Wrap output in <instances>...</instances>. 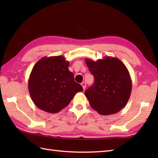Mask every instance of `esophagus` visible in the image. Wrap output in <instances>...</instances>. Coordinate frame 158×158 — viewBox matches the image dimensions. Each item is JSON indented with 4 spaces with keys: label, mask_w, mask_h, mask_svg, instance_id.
<instances>
[{
    "label": "esophagus",
    "mask_w": 158,
    "mask_h": 158,
    "mask_svg": "<svg viewBox=\"0 0 158 158\" xmlns=\"http://www.w3.org/2000/svg\"><path fill=\"white\" fill-rule=\"evenodd\" d=\"M81 86L83 87V89H85V88H86V83H85V82H82V83H81Z\"/></svg>",
    "instance_id": "obj_1"
}]
</instances>
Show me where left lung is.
Masks as SVG:
<instances>
[{
    "instance_id": "obj_1",
    "label": "left lung",
    "mask_w": 158,
    "mask_h": 158,
    "mask_svg": "<svg viewBox=\"0 0 158 158\" xmlns=\"http://www.w3.org/2000/svg\"><path fill=\"white\" fill-rule=\"evenodd\" d=\"M85 63L94 77V83L85 92L90 106L100 115L116 113L126 106L132 91L128 70L120 60L105 57Z\"/></svg>"
}]
</instances>
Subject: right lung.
Wrapping results in <instances>:
<instances>
[{"instance_id": "right-lung-1", "label": "right lung", "mask_w": 158, "mask_h": 158, "mask_svg": "<svg viewBox=\"0 0 158 158\" xmlns=\"http://www.w3.org/2000/svg\"><path fill=\"white\" fill-rule=\"evenodd\" d=\"M69 62L62 56L43 57L35 64L28 80L30 95L43 110L56 113L69 105L82 86L75 81Z\"/></svg>"}]
</instances>
